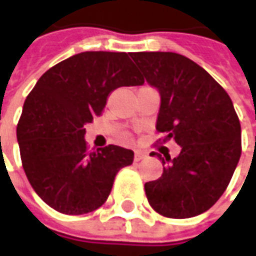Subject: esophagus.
<instances>
[{"instance_id":"34e87169","label":"esophagus","mask_w":256,"mask_h":256,"mask_svg":"<svg viewBox=\"0 0 256 256\" xmlns=\"http://www.w3.org/2000/svg\"><path fill=\"white\" fill-rule=\"evenodd\" d=\"M147 157L144 152H140V151H136L134 152V161H142V160H144V158Z\"/></svg>"}]
</instances>
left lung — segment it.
Listing matches in <instances>:
<instances>
[{"instance_id": "left-lung-1", "label": "left lung", "mask_w": 256, "mask_h": 256, "mask_svg": "<svg viewBox=\"0 0 256 256\" xmlns=\"http://www.w3.org/2000/svg\"><path fill=\"white\" fill-rule=\"evenodd\" d=\"M146 81L157 88V130L180 146L176 158L157 157L164 172L146 182L150 206L171 218L202 214L220 199L241 157V124L228 94L185 56L132 53Z\"/></svg>"}]
</instances>
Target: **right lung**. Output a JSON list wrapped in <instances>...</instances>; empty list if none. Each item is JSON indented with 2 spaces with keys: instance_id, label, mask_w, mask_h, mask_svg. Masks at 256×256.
<instances>
[{
  "instance_id": "add662e5",
  "label": "right lung",
  "mask_w": 256,
  "mask_h": 256,
  "mask_svg": "<svg viewBox=\"0 0 256 256\" xmlns=\"http://www.w3.org/2000/svg\"><path fill=\"white\" fill-rule=\"evenodd\" d=\"M144 80L128 53L84 52L48 70L28 95L16 126L22 166L42 200L64 214L100 208L134 152L109 144L86 150L85 126L119 86Z\"/></svg>"
}]
</instances>
